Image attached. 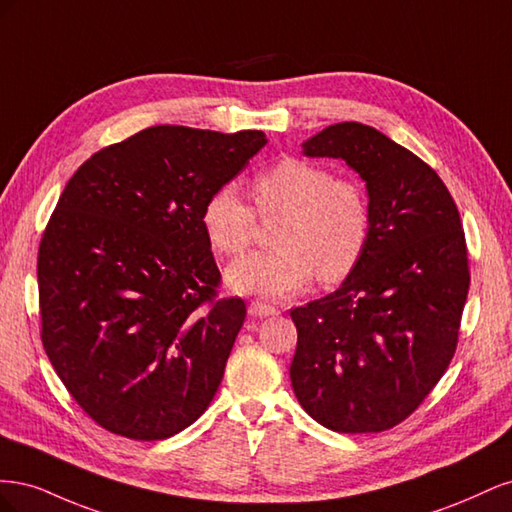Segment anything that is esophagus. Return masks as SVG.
Here are the masks:
<instances>
[{
    "label": "esophagus",
    "instance_id": "1",
    "mask_svg": "<svg viewBox=\"0 0 512 512\" xmlns=\"http://www.w3.org/2000/svg\"><path fill=\"white\" fill-rule=\"evenodd\" d=\"M275 314H280V312H277V307H273L269 303H262V301L250 303V316H254V318H267V316H275Z\"/></svg>",
    "mask_w": 512,
    "mask_h": 512
}]
</instances>
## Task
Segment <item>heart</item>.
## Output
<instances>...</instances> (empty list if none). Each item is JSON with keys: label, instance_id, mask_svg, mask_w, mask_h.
Returning a JSON list of instances; mask_svg holds the SVG:
<instances>
[{"label": "heart", "instance_id": "1", "mask_svg": "<svg viewBox=\"0 0 512 512\" xmlns=\"http://www.w3.org/2000/svg\"><path fill=\"white\" fill-rule=\"evenodd\" d=\"M260 218L282 213L267 252L247 256L226 271L239 292L286 297L312 282H342L359 265L371 237V205L363 185L301 158H282L250 181ZM254 209L232 185L213 190L203 211L205 235L224 256H239L256 235Z\"/></svg>", "mask_w": 512, "mask_h": 512}]
</instances>
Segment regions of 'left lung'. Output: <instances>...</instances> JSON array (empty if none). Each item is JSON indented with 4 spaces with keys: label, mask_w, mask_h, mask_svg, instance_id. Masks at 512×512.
I'll list each match as a JSON object with an SVG mask.
<instances>
[{
    "label": "left lung",
    "mask_w": 512,
    "mask_h": 512,
    "mask_svg": "<svg viewBox=\"0 0 512 512\" xmlns=\"http://www.w3.org/2000/svg\"><path fill=\"white\" fill-rule=\"evenodd\" d=\"M303 151L365 179L371 237L342 286L290 309L292 389L331 431H386L423 404L457 350L470 288L459 211L436 170L371 126L335 123Z\"/></svg>",
    "instance_id": "8db88e82"
}]
</instances>
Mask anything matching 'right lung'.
Instances as JSON below:
<instances>
[{
    "mask_svg": "<svg viewBox=\"0 0 512 512\" xmlns=\"http://www.w3.org/2000/svg\"><path fill=\"white\" fill-rule=\"evenodd\" d=\"M258 130L153 126L81 164L38 250L42 346L102 429L164 440L207 410L245 320L200 211L265 147Z\"/></svg>",
    "mask_w": 512,
    "mask_h": 512,
    "instance_id": "right-lung-1",
    "label": "right lung"
}]
</instances>
